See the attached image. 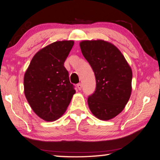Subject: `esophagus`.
I'll list each match as a JSON object with an SVG mask.
<instances>
[{
	"mask_svg": "<svg viewBox=\"0 0 160 160\" xmlns=\"http://www.w3.org/2000/svg\"><path fill=\"white\" fill-rule=\"evenodd\" d=\"M77 87H78V90H81L82 89V84H81V83H78V84L77 85Z\"/></svg>",
	"mask_w": 160,
	"mask_h": 160,
	"instance_id": "esophagus-1",
	"label": "esophagus"
}]
</instances>
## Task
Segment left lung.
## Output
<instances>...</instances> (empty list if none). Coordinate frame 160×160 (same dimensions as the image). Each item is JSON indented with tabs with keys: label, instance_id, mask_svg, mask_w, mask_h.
Here are the masks:
<instances>
[{
	"label": "left lung",
	"instance_id": "left-lung-1",
	"mask_svg": "<svg viewBox=\"0 0 160 160\" xmlns=\"http://www.w3.org/2000/svg\"><path fill=\"white\" fill-rule=\"evenodd\" d=\"M81 52L93 70L94 93L88 97L90 111L98 119L108 121L125 108L132 93V70L120 50L104 40H85Z\"/></svg>",
	"mask_w": 160,
	"mask_h": 160
}]
</instances>
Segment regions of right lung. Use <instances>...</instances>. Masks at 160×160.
<instances>
[{"label":"right lung","instance_id":"1","mask_svg":"<svg viewBox=\"0 0 160 160\" xmlns=\"http://www.w3.org/2000/svg\"><path fill=\"white\" fill-rule=\"evenodd\" d=\"M72 40L52 43L38 51L23 78L24 94L34 113L46 121L60 118L75 90L64 66Z\"/></svg>","mask_w":160,"mask_h":160}]
</instances>
